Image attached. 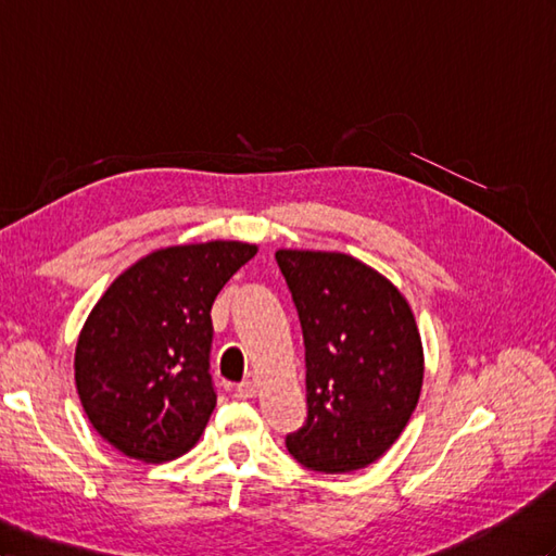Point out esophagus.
<instances>
[{"label":"esophagus","mask_w":556,"mask_h":556,"mask_svg":"<svg viewBox=\"0 0 556 556\" xmlns=\"http://www.w3.org/2000/svg\"><path fill=\"white\" fill-rule=\"evenodd\" d=\"M255 392H258V376L249 374L247 380L239 382V386H237V394L244 396V400H247V396H255Z\"/></svg>","instance_id":"obj_1"}]
</instances>
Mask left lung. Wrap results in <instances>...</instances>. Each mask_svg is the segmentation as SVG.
Listing matches in <instances>:
<instances>
[{
  "label": "left lung",
  "mask_w": 556,
  "mask_h": 556,
  "mask_svg": "<svg viewBox=\"0 0 556 556\" xmlns=\"http://www.w3.org/2000/svg\"><path fill=\"white\" fill-rule=\"evenodd\" d=\"M303 326L307 420L293 458L324 475L368 467L418 406L425 354L406 295L376 267L338 251L279 249Z\"/></svg>",
  "instance_id": "obj_1"
}]
</instances>
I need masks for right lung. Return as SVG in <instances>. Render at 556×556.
Instances as JSON below:
<instances>
[{
    "mask_svg": "<svg viewBox=\"0 0 556 556\" xmlns=\"http://www.w3.org/2000/svg\"><path fill=\"white\" fill-rule=\"evenodd\" d=\"M258 247L213 239L150 251L110 283L75 350L77 394L93 430L126 458L188 453L216 408L211 305Z\"/></svg>",
    "mask_w": 556,
    "mask_h": 556,
    "instance_id": "1",
    "label": "right lung"
}]
</instances>
